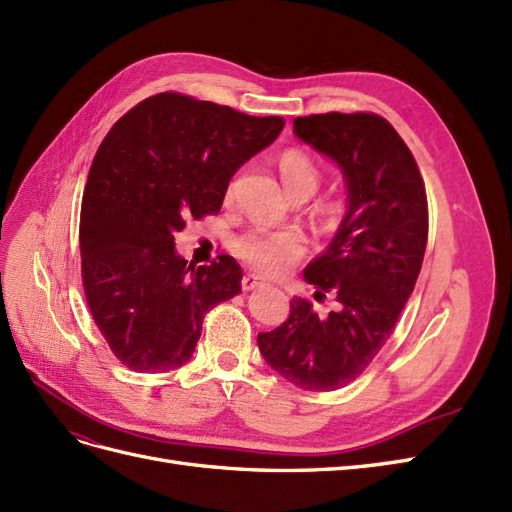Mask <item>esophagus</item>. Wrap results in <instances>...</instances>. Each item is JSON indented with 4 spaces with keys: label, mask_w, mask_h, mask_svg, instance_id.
Masks as SVG:
<instances>
[{
    "label": "esophagus",
    "mask_w": 512,
    "mask_h": 512,
    "mask_svg": "<svg viewBox=\"0 0 512 512\" xmlns=\"http://www.w3.org/2000/svg\"><path fill=\"white\" fill-rule=\"evenodd\" d=\"M262 284V277H258V275H254V273H247V275H243V280H241V288L243 290H256V288H260Z\"/></svg>",
    "instance_id": "34e87169"
}]
</instances>
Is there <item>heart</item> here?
Instances as JSON below:
<instances>
[{
  "label": "heart",
  "mask_w": 512,
  "mask_h": 512,
  "mask_svg": "<svg viewBox=\"0 0 512 512\" xmlns=\"http://www.w3.org/2000/svg\"><path fill=\"white\" fill-rule=\"evenodd\" d=\"M280 175L290 194H314L320 183V170L301 149H286L280 160ZM235 192V183L228 185V198ZM237 254L256 271L277 275L284 273L305 254V237L299 230H250L237 241Z\"/></svg>",
  "instance_id": "1"
}]
</instances>
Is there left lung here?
<instances>
[{"label":"left lung","mask_w":512,"mask_h":512,"mask_svg":"<svg viewBox=\"0 0 512 512\" xmlns=\"http://www.w3.org/2000/svg\"><path fill=\"white\" fill-rule=\"evenodd\" d=\"M294 134L342 170L348 203L329 247L303 271L318 314L290 301L282 327L258 333L265 361L303 391H337L374 361L414 290L427 245V194L412 151L374 113L294 119Z\"/></svg>","instance_id":"8db88e82"}]
</instances>
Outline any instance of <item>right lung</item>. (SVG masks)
Listing matches in <instances>:
<instances>
[{"label":"right lung","mask_w":512,"mask_h":512,"mask_svg":"<svg viewBox=\"0 0 512 512\" xmlns=\"http://www.w3.org/2000/svg\"><path fill=\"white\" fill-rule=\"evenodd\" d=\"M284 123L166 91L106 134L83 194L81 273L91 316L132 371L188 363L205 314L241 292L235 258L196 267L175 237L188 220L220 213L232 175Z\"/></svg>","instance_id":"right-lung-1"}]
</instances>
